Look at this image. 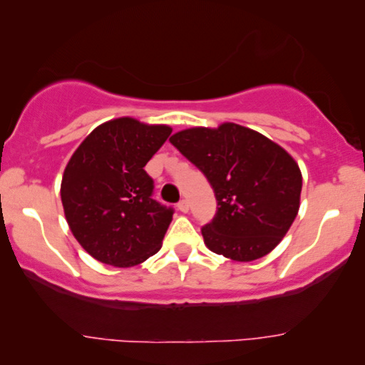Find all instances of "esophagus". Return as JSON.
Returning a JSON list of instances; mask_svg holds the SVG:
<instances>
[{
    "label": "esophagus",
    "mask_w": 365,
    "mask_h": 365,
    "mask_svg": "<svg viewBox=\"0 0 365 365\" xmlns=\"http://www.w3.org/2000/svg\"><path fill=\"white\" fill-rule=\"evenodd\" d=\"M188 209H190V205H188V200H180L178 202V210L180 212H183V214H187L188 212Z\"/></svg>",
    "instance_id": "esophagus-1"
}]
</instances>
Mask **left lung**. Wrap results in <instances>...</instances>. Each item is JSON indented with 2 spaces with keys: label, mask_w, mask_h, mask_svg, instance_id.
I'll use <instances>...</instances> for the list:
<instances>
[{
  "label": "left lung",
  "mask_w": 365,
  "mask_h": 365,
  "mask_svg": "<svg viewBox=\"0 0 365 365\" xmlns=\"http://www.w3.org/2000/svg\"><path fill=\"white\" fill-rule=\"evenodd\" d=\"M170 143L216 194V216L202 227L210 252L253 262L277 247L297 216L302 188L299 165L284 148L232 122L180 130Z\"/></svg>",
  "instance_id": "1"
}]
</instances>
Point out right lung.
<instances>
[{"mask_svg": "<svg viewBox=\"0 0 365 365\" xmlns=\"http://www.w3.org/2000/svg\"><path fill=\"white\" fill-rule=\"evenodd\" d=\"M171 127L120 117L103 122L73 153L61 182L69 230L95 260L134 267L160 252L173 209L151 199L144 166Z\"/></svg>", "mask_w": 365, "mask_h": 365, "instance_id": "right-lung-1", "label": "right lung"}]
</instances>
